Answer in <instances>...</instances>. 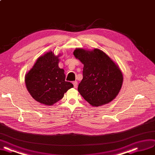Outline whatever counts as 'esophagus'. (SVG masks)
Instances as JSON below:
<instances>
[{"label":"esophagus","instance_id":"1","mask_svg":"<svg viewBox=\"0 0 155 155\" xmlns=\"http://www.w3.org/2000/svg\"><path fill=\"white\" fill-rule=\"evenodd\" d=\"M72 83L74 84V88H77V87H78V82L77 81H74V82H72Z\"/></svg>","mask_w":155,"mask_h":155}]
</instances>
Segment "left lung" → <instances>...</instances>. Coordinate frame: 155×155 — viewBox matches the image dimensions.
Instances as JSON below:
<instances>
[{
	"label": "left lung",
	"instance_id": "left-lung-1",
	"mask_svg": "<svg viewBox=\"0 0 155 155\" xmlns=\"http://www.w3.org/2000/svg\"><path fill=\"white\" fill-rule=\"evenodd\" d=\"M73 54L83 64V78L78 88L82 97L96 107L115 99L123 83L119 66L99 49L76 48Z\"/></svg>",
	"mask_w": 155,
	"mask_h": 155
}]
</instances>
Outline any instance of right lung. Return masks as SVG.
Returning <instances> with one entry per match:
<instances>
[{
  "label": "right lung",
  "instance_id": "1",
  "mask_svg": "<svg viewBox=\"0 0 155 155\" xmlns=\"http://www.w3.org/2000/svg\"><path fill=\"white\" fill-rule=\"evenodd\" d=\"M61 54L55 55L50 51L40 56L25 76L27 89L35 101L52 106L61 99L74 85L65 81L63 68L58 66Z\"/></svg>",
  "mask_w": 155,
  "mask_h": 155
}]
</instances>
